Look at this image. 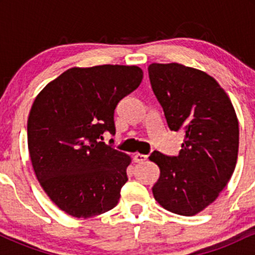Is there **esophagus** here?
Listing matches in <instances>:
<instances>
[{"label": "esophagus", "instance_id": "34e87169", "mask_svg": "<svg viewBox=\"0 0 255 255\" xmlns=\"http://www.w3.org/2000/svg\"><path fill=\"white\" fill-rule=\"evenodd\" d=\"M133 159L135 163H145L146 160H147V156H146V154L136 153V154H134Z\"/></svg>", "mask_w": 255, "mask_h": 255}]
</instances>
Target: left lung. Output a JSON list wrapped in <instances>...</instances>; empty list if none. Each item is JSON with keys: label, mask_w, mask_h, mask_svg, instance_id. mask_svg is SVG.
<instances>
[{"label": "left lung", "mask_w": 255, "mask_h": 255, "mask_svg": "<svg viewBox=\"0 0 255 255\" xmlns=\"http://www.w3.org/2000/svg\"><path fill=\"white\" fill-rule=\"evenodd\" d=\"M148 77L170 130H182L177 156L153 151L160 176L153 197L168 211L194 216L218 198L235 170L239 121L212 77L178 63H152Z\"/></svg>", "instance_id": "1"}]
</instances>
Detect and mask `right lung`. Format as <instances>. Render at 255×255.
<instances>
[{
	"mask_svg": "<svg viewBox=\"0 0 255 255\" xmlns=\"http://www.w3.org/2000/svg\"><path fill=\"white\" fill-rule=\"evenodd\" d=\"M141 80L136 66L71 68L34 99L27 121L32 166L49 198L73 217L118 205L130 158L105 144L103 134L115 135L116 107Z\"/></svg>",
	"mask_w": 255,
	"mask_h": 255,
	"instance_id": "1",
	"label": "right lung"
}]
</instances>
